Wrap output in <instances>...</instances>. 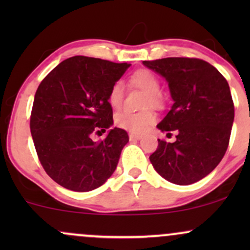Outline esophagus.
Segmentation results:
<instances>
[{
	"label": "esophagus",
	"mask_w": 250,
	"mask_h": 250,
	"mask_svg": "<svg viewBox=\"0 0 250 250\" xmlns=\"http://www.w3.org/2000/svg\"><path fill=\"white\" fill-rule=\"evenodd\" d=\"M142 139V136H140V135H136V134H129V140H130L131 142H136V141H140V140Z\"/></svg>",
	"instance_id": "obj_1"
}]
</instances>
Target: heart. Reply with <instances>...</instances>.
<instances>
[{
    "mask_svg": "<svg viewBox=\"0 0 250 250\" xmlns=\"http://www.w3.org/2000/svg\"><path fill=\"white\" fill-rule=\"evenodd\" d=\"M129 83L133 87L140 88L146 91L143 107H160L162 104V96L160 94L161 85L157 76L150 70H137L129 79ZM108 102L113 108H120L123 102V85L121 82H116L111 85L108 94ZM156 117L151 110L121 111L116 115L115 122L120 128L125 129L133 134H142L155 122Z\"/></svg>",
    "mask_w": 250,
    "mask_h": 250,
    "instance_id": "obj_1",
    "label": "heart"
}]
</instances>
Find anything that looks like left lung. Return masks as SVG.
<instances>
[{"label": "left lung", "mask_w": 250, "mask_h": 250, "mask_svg": "<svg viewBox=\"0 0 250 250\" xmlns=\"http://www.w3.org/2000/svg\"><path fill=\"white\" fill-rule=\"evenodd\" d=\"M168 82L174 103L157 125L176 141L159 140L150 162L163 179L180 186L197 182L225 156L234 122V103L227 80L208 62L188 57L143 61Z\"/></svg>", "instance_id": "obj_1"}]
</instances>
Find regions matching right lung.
<instances>
[{
  "instance_id": "obj_1",
  "label": "right lung",
  "mask_w": 250,
  "mask_h": 250,
  "mask_svg": "<svg viewBox=\"0 0 250 250\" xmlns=\"http://www.w3.org/2000/svg\"><path fill=\"white\" fill-rule=\"evenodd\" d=\"M130 67L87 56L64 60L37 88L30 131L45 173L62 187L90 191L113 175L127 131L113 125L111 85ZM108 130L95 143L91 135Z\"/></svg>"
}]
</instances>
